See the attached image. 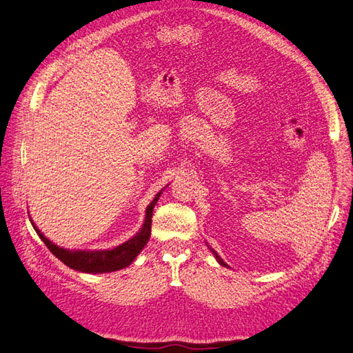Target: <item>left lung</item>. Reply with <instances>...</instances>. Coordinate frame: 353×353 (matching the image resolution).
Returning <instances> with one entry per match:
<instances>
[{"label": "left lung", "mask_w": 353, "mask_h": 353, "mask_svg": "<svg viewBox=\"0 0 353 353\" xmlns=\"http://www.w3.org/2000/svg\"><path fill=\"white\" fill-rule=\"evenodd\" d=\"M212 252H213V254H215V258H216V261H218V262H219V263H221L222 266H227V263H225V262H223V261H222V259L219 258V254H218V253H216L215 250H212Z\"/></svg>", "instance_id": "left-lung-1"}]
</instances>
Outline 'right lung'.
Listing matches in <instances>:
<instances>
[{
  "label": "right lung",
  "mask_w": 353,
  "mask_h": 353,
  "mask_svg": "<svg viewBox=\"0 0 353 353\" xmlns=\"http://www.w3.org/2000/svg\"><path fill=\"white\" fill-rule=\"evenodd\" d=\"M162 191L156 194L153 201L147 206L145 210V219L141 230L138 231L132 239L125 241L123 244L117 245L114 249L110 250H68L63 249L60 245L54 244L50 241L47 237H44L34 222H32V227L37 231L39 239L46 243L50 252L59 258L63 263L68 265L69 268L77 270L81 272H87V274H104V272H113V271H119L122 268H126L128 265H131L134 259L140 253L144 245L147 244L148 239H150V232H152V215H153V209L154 205L157 203Z\"/></svg>",
  "instance_id": "add662e5"
}]
</instances>
